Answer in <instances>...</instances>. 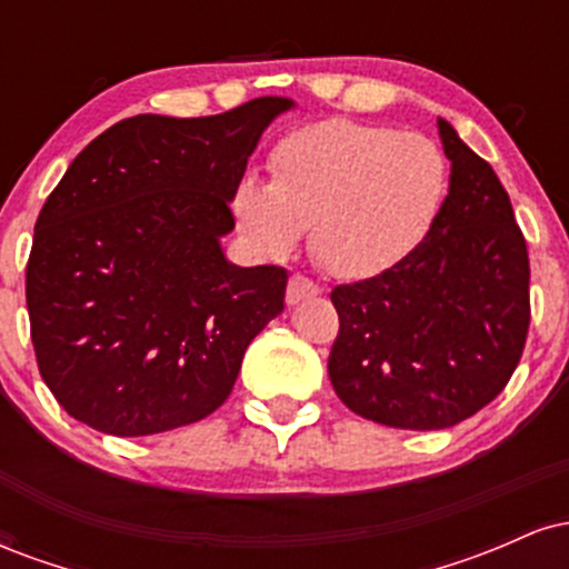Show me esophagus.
<instances>
[{
	"mask_svg": "<svg viewBox=\"0 0 569 569\" xmlns=\"http://www.w3.org/2000/svg\"><path fill=\"white\" fill-rule=\"evenodd\" d=\"M318 293H321V289H318V286L312 283V280H307L302 276H293L289 280V289H286V302L299 305V302H305V299L318 297Z\"/></svg>",
	"mask_w": 569,
	"mask_h": 569,
	"instance_id": "34e87169",
	"label": "esophagus"
}]
</instances>
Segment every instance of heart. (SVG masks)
<instances>
[{
    "label": "heart",
    "instance_id": "obj_1",
    "mask_svg": "<svg viewBox=\"0 0 569 569\" xmlns=\"http://www.w3.org/2000/svg\"><path fill=\"white\" fill-rule=\"evenodd\" d=\"M272 179L240 176L232 213L264 257H283L310 227L326 272L367 280L420 248L447 198V158L422 133L352 120L291 130L270 158Z\"/></svg>",
    "mask_w": 569,
    "mask_h": 569
}]
</instances>
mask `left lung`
<instances>
[{"label": "left lung", "mask_w": 569, "mask_h": 569, "mask_svg": "<svg viewBox=\"0 0 569 569\" xmlns=\"http://www.w3.org/2000/svg\"><path fill=\"white\" fill-rule=\"evenodd\" d=\"M449 192L433 230L382 276L337 286L335 393L388 428L441 430L511 380L530 326V259L492 166L436 122Z\"/></svg>", "instance_id": "8db88e82"}]
</instances>
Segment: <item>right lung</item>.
I'll list each match as a JSON object with an SVG mask.
<instances>
[{"instance_id":"obj_1","label":"right lung","mask_w":569,"mask_h":569,"mask_svg":"<svg viewBox=\"0 0 569 569\" xmlns=\"http://www.w3.org/2000/svg\"><path fill=\"white\" fill-rule=\"evenodd\" d=\"M293 107L262 96L192 120L136 114L71 160L39 211L26 305L39 375L74 420L152 436L232 393L289 272L232 264L221 238L248 158Z\"/></svg>"}]
</instances>
